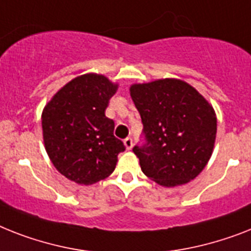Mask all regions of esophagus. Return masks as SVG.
Returning a JSON list of instances; mask_svg holds the SVG:
<instances>
[{
  "label": "esophagus",
  "mask_w": 251,
  "mask_h": 251,
  "mask_svg": "<svg viewBox=\"0 0 251 251\" xmlns=\"http://www.w3.org/2000/svg\"><path fill=\"white\" fill-rule=\"evenodd\" d=\"M124 144H125L126 150H131V148H132V138L127 136V138L124 140Z\"/></svg>",
  "instance_id": "esophagus-1"
}]
</instances>
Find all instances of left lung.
<instances>
[{
	"instance_id": "1",
	"label": "left lung",
	"mask_w": 251,
	"mask_h": 251,
	"mask_svg": "<svg viewBox=\"0 0 251 251\" xmlns=\"http://www.w3.org/2000/svg\"><path fill=\"white\" fill-rule=\"evenodd\" d=\"M130 95L143 122L144 143L132 148L142 172L164 187L196 178L215 143L213 107L195 87L175 78L134 83Z\"/></svg>"
}]
</instances>
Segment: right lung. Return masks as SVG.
<instances>
[{
    "mask_svg": "<svg viewBox=\"0 0 251 251\" xmlns=\"http://www.w3.org/2000/svg\"><path fill=\"white\" fill-rule=\"evenodd\" d=\"M116 83L95 73L63 86L42 112L44 143L56 170L78 184H94L113 173L125 151L113 135L115 122L105 117Z\"/></svg>",
    "mask_w": 251,
    "mask_h": 251,
    "instance_id": "add662e5",
    "label": "right lung"
}]
</instances>
